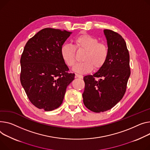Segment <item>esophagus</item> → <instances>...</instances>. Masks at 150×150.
I'll list each match as a JSON object with an SVG mask.
<instances>
[{
  "mask_svg": "<svg viewBox=\"0 0 150 150\" xmlns=\"http://www.w3.org/2000/svg\"><path fill=\"white\" fill-rule=\"evenodd\" d=\"M75 78H78L82 79V78H83V75H79V74H75Z\"/></svg>",
  "mask_w": 150,
  "mask_h": 150,
  "instance_id": "34e87169",
  "label": "esophagus"
}]
</instances>
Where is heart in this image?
Masks as SVG:
<instances>
[{"label": "heart", "instance_id": "b5f03b06", "mask_svg": "<svg viewBox=\"0 0 150 150\" xmlns=\"http://www.w3.org/2000/svg\"><path fill=\"white\" fill-rule=\"evenodd\" d=\"M75 47L78 51H84L82 57L83 62L79 63L74 67V71L79 74H86L94 69L98 70L105 64L108 55L107 46L98 40L87 34H81L75 39ZM73 45L64 44L60 49L62 57L66 64L74 67L76 63V52Z\"/></svg>", "mask_w": 150, "mask_h": 150}]
</instances>
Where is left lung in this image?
<instances>
[{"label":"left lung","mask_w":150,"mask_h":150,"mask_svg":"<svg viewBox=\"0 0 150 150\" xmlns=\"http://www.w3.org/2000/svg\"><path fill=\"white\" fill-rule=\"evenodd\" d=\"M108 55L103 67L94 74L85 76L83 103L95 113L113 108L123 98L130 75L129 55L122 37L112 30L104 29Z\"/></svg>","instance_id":"1"}]
</instances>
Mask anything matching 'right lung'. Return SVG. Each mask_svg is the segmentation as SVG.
<instances>
[{
	"mask_svg": "<svg viewBox=\"0 0 150 150\" xmlns=\"http://www.w3.org/2000/svg\"><path fill=\"white\" fill-rule=\"evenodd\" d=\"M72 34L45 28L26 43L21 58V82L31 103L52 111L63 103L66 88L75 77L68 72L60 49Z\"/></svg>",
	"mask_w": 150,
	"mask_h": 150,
	"instance_id": "add662e5",
	"label": "right lung"
}]
</instances>
